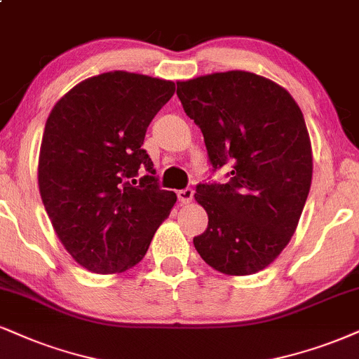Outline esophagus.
Listing matches in <instances>:
<instances>
[{
	"instance_id": "34e87169",
	"label": "esophagus",
	"mask_w": 359,
	"mask_h": 359,
	"mask_svg": "<svg viewBox=\"0 0 359 359\" xmlns=\"http://www.w3.org/2000/svg\"><path fill=\"white\" fill-rule=\"evenodd\" d=\"M193 196H194V191L191 188H184V189H180V191H178V200L183 203V205H188V203H191Z\"/></svg>"
}]
</instances>
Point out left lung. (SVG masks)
I'll use <instances>...</instances> for the list:
<instances>
[{
    "mask_svg": "<svg viewBox=\"0 0 359 359\" xmlns=\"http://www.w3.org/2000/svg\"><path fill=\"white\" fill-rule=\"evenodd\" d=\"M176 85L213 171L231 168L226 183L196 187L208 228L193 238L194 248L219 273H258L290 243L311 187V141L302 109L285 88L248 72Z\"/></svg>",
    "mask_w": 359,
    "mask_h": 359,
    "instance_id": "obj_1",
    "label": "left lung"
}]
</instances>
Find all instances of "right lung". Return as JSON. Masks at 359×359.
Masks as SVG:
<instances>
[{
	"instance_id": "right-lung-1",
	"label": "right lung",
	"mask_w": 359,
	"mask_h": 359,
	"mask_svg": "<svg viewBox=\"0 0 359 359\" xmlns=\"http://www.w3.org/2000/svg\"><path fill=\"white\" fill-rule=\"evenodd\" d=\"M175 90L166 79L109 72L74 86L48 116L39 193L66 251L93 273L138 264L175 206L141 148Z\"/></svg>"
}]
</instances>
